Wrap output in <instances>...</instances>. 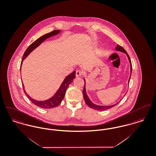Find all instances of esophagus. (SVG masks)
I'll list each match as a JSON object with an SVG mask.
<instances>
[{
    "mask_svg": "<svg viewBox=\"0 0 156 156\" xmlns=\"http://www.w3.org/2000/svg\"><path fill=\"white\" fill-rule=\"evenodd\" d=\"M83 74V72L81 70H77L76 71V76H80Z\"/></svg>",
    "mask_w": 156,
    "mask_h": 156,
    "instance_id": "34e87169",
    "label": "esophagus"
}]
</instances>
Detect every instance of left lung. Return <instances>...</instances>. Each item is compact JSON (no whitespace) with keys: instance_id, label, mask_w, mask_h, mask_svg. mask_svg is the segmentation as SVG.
Returning <instances> with one entry per match:
<instances>
[{"instance_id":"left-lung-1","label":"left lung","mask_w":156,"mask_h":156,"mask_svg":"<svg viewBox=\"0 0 156 156\" xmlns=\"http://www.w3.org/2000/svg\"><path fill=\"white\" fill-rule=\"evenodd\" d=\"M115 50L118 51H120V52H124L125 53L128 58L129 59V61L130 62V77H129V81H128V86H129V82H130V77H131V75H132V62H131V61L130 59V57L128 55V54L127 53L126 51V50L122 47H121L120 45H118L116 48H115ZM83 80L85 82V85H84V87H83V92H82V94H83V98H84V100H85V103L87 104V105L89 106V108H92V109H94L95 110H97V111H105V110H107V109H109L110 108H112V107L115 106V105H116L117 104L119 103V102L121 101L120 100L119 102L116 104H113V105H108V106H102V105H98L97 104H94L91 101L90 99H89V97L88 96L87 94V90H86V81H85V79L83 78ZM124 95V96H125Z\"/></svg>"}]
</instances>
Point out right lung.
Wrapping results in <instances>:
<instances>
[{"label":"right lung","mask_w":156,"mask_h":156,"mask_svg":"<svg viewBox=\"0 0 156 156\" xmlns=\"http://www.w3.org/2000/svg\"><path fill=\"white\" fill-rule=\"evenodd\" d=\"M59 33H60L59 30H54L51 32H50L49 33H47L44 35L42 36L41 37L38 38L35 41H34L32 44H31L29 46V47L26 49V51L23 54L22 61L21 62V67H22L23 60L25 59L34 49H36L38 46H39L47 38H48L54 36H56V35L58 34ZM75 78V71H74L72 73L67 75V76L65 78V79L64 80V81L61 84L59 88L54 94V95L52 97H51L50 98H49L47 100H45V101H37V100L34 99L32 98H31L26 93V92L24 89V86L22 82L24 94L27 95V97L29 98V99L31 101L32 103H33L37 106L41 108L51 109V108L57 107L61 103L62 101L63 100L64 98L65 97V94H66V90H67L68 86L69 85V84H71L73 82Z\"/></svg>","instance_id":"1"}]
</instances>
